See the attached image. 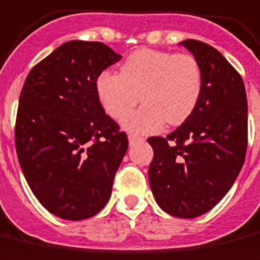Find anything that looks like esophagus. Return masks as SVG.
<instances>
[{
	"mask_svg": "<svg viewBox=\"0 0 260 260\" xmlns=\"http://www.w3.org/2000/svg\"><path fill=\"white\" fill-rule=\"evenodd\" d=\"M144 139L143 137H140V136H136V134H128V143H130V146H133V144H136V143H140V141H143Z\"/></svg>",
	"mask_w": 260,
	"mask_h": 260,
	"instance_id": "1",
	"label": "esophagus"
}]
</instances>
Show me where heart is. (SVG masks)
I'll list each match as a JSON object with an SVG mask.
<instances>
[{
  "mask_svg": "<svg viewBox=\"0 0 260 260\" xmlns=\"http://www.w3.org/2000/svg\"><path fill=\"white\" fill-rule=\"evenodd\" d=\"M96 92L106 113L119 120L140 96L145 106L126 115L121 124L134 133H155L166 123L181 124L191 116L202 93V72L189 53L140 49L120 65V75L100 73Z\"/></svg>",
  "mask_w": 260,
  "mask_h": 260,
  "instance_id": "heart-1",
  "label": "heart"
}]
</instances>
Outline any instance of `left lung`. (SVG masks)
Instances as JSON below:
<instances>
[{
	"mask_svg": "<svg viewBox=\"0 0 260 260\" xmlns=\"http://www.w3.org/2000/svg\"><path fill=\"white\" fill-rule=\"evenodd\" d=\"M180 45L201 66V98L173 133L147 139L154 151L148 181L162 211L188 219L214 208L234 185L248 147V100L221 52L195 39Z\"/></svg>",
	"mask_w": 260,
	"mask_h": 260,
	"instance_id": "obj_1",
	"label": "left lung"
}]
</instances>
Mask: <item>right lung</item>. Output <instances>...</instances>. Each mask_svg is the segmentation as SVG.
<instances>
[{
    "instance_id": "add662e5",
    "label": "right lung",
    "mask_w": 260,
    "mask_h": 260,
    "mask_svg": "<svg viewBox=\"0 0 260 260\" xmlns=\"http://www.w3.org/2000/svg\"><path fill=\"white\" fill-rule=\"evenodd\" d=\"M121 56L102 42L69 41L32 68L19 96L15 147L38 201L68 221L96 215L128 147L96 80Z\"/></svg>"
}]
</instances>
